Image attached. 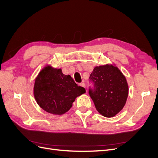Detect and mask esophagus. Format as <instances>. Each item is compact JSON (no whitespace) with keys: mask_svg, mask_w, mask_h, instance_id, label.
<instances>
[{"mask_svg":"<svg viewBox=\"0 0 158 158\" xmlns=\"http://www.w3.org/2000/svg\"><path fill=\"white\" fill-rule=\"evenodd\" d=\"M79 86H82V87H84V88H85V84L84 83H81L79 84Z\"/></svg>","mask_w":158,"mask_h":158,"instance_id":"34e87169","label":"esophagus"}]
</instances>
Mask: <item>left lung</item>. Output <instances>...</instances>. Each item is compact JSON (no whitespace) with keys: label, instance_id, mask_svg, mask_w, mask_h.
Masks as SVG:
<instances>
[{"label":"left lung","instance_id":"8db88e82","mask_svg":"<svg viewBox=\"0 0 158 158\" xmlns=\"http://www.w3.org/2000/svg\"><path fill=\"white\" fill-rule=\"evenodd\" d=\"M89 94L98 111L106 117H113L125 106L128 96L126 77L115 66H96L90 76Z\"/></svg>","mask_w":158,"mask_h":158}]
</instances>
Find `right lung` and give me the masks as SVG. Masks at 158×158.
Returning a JSON list of instances; mask_svg holds the SVG:
<instances>
[{"label": "right lung", "instance_id": "add662e5", "mask_svg": "<svg viewBox=\"0 0 158 158\" xmlns=\"http://www.w3.org/2000/svg\"><path fill=\"white\" fill-rule=\"evenodd\" d=\"M86 92L79 86L71 76L62 73L61 69L45 67L35 80V100L45 111L62 114L72 106L75 98Z\"/></svg>", "mask_w": 158, "mask_h": 158}]
</instances>
